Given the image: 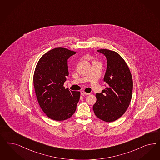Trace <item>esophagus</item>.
<instances>
[{
  "instance_id": "1",
  "label": "esophagus",
  "mask_w": 160,
  "mask_h": 160,
  "mask_svg": "<svg viewBox=\"0 0 160 160\" xmlns=\"http://www.w3.org/2000/svg\"><path fill=\"white\" fill-rule=\"evenodd\" d=\"M81 93L82 95H88L90 94V93H89L85 92V91H81Z\"/></svg>"
}]
</instances>
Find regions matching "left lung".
Returning <instances> with one entry per match:
<instances>
[{
    "mask_svg": "<svg viewBox=\"0 0 160 160\" xmlns=\"http://www.w3.org/2000/svg\"><path fill=\"white\" fill-rule=\"evenodd\" d=\"M97 51L107 58V68L103 81L108 87L97 93L93 106L95 115L111 122L119 118L129 107L132 95L133 81L129 67L117 52L102 49Z\"/></svg>",
    "mask_w": 160,
    "mask_h": 160,
    "instance_id": "1",
    "label": "left lung"
}]
</instances>
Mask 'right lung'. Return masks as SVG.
Wrapping results in <instances>:
<instances>
[{"label":"right lung","instance_id":"1","mask_svg":"<svg viewBox=\"0 0 160 160\" xmlns=\"http://www.w3.org/2000/svg\"><path fill=\"white\" fill-rule=\"evenodd\" d=\"M76 52L64 48L45 53L36 65L33 85L42 111L49 118L64 121L75 113L81 93L63 87L68 76V59Z\"/></svg>","mask_w":160,"mask_h":160}]
</instances>
